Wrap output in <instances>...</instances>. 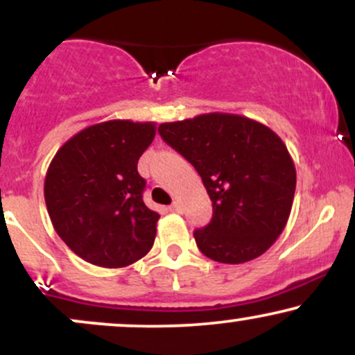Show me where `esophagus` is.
I'll return each instance as SVG.
<instances>
[{"label": "esophagus", "mask_w": 355, "mask_h": 355, "mask_svg": "<svg viewBox=\"0 0 355 355\" xmlns=\"http://www.w3.org/2000/svg\"><path fill=\"white\" fill-rule=\"evenodd\" d=\"M168 210H170V211H180V210H182V209H180V203H177V202L172 203V205L168 207Z\"/></svg>", "instance_id": "esophagus-1"}]
</instances>
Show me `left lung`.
<instances>
[{"instance_id": "8db88e82", "label": "left lung", "mask_w": 355, "mask_h": 355, "mask_svg": "<svg viewBox=\"0 0 355 355\" xmlns=\"http://www.w3.org/2000/svg\"><path fill=\"white\" fill-rule=\"evenodd\" d=\"M162 138L202 177L214 215L193 232L200 252L243 263L267 252L287 225L295 165L275 132L232 113H205L158 126Z\"/></svg>"}]
</instances>
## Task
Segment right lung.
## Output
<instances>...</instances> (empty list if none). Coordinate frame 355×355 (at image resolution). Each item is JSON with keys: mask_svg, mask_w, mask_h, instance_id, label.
<instances>
[{"mask_svg": "<svg viewBox=\"0 0 355 355\" xmlns=\"http://www.w3.org/2000/svg\"><path fill=\"white\" fill-rule=\"evenodd\" d=\"M153 121L108 120L81 130L53 157L44 202L60 239L87 262L120 268L152 248L160 215L144 203L137 165Z\"/></svg>", "mask_w": 355, "mask_h": 355, "instance_id": "right-lung-1", "label": "right lung"}]
</instances>
